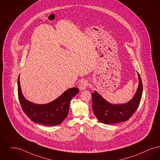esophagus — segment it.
I'll list each match as a JSON object with an SVG mask.
<instances>
[{
	"label": "esophagus",
	"mask_w": 160,
	"mask_h": 160,
	"mask_svg": "<svg viewBox=\"0 0 160 160\" xmlns=\"http://www.w3.org/2000/svg\"><path fill=\"white\" fill-rule=\"evenodd\" d=\"M87 86H88V82L86 80L83 79V80H80V82H79L78 88L80 91H83L86 89Z\"/></svg>",
	"instance_id": "34e87169"
}]
</instances>
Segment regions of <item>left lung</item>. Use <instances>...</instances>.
Instances as JSON below:
<instances>
[{
  "mask_svg": "<svg viewBox=\"0 0 160 160\" xmlns=\"http://www.w3.org/2000/svg\"><path fill=\"white\" fill-rule=\"evenodd\" d=\"M138 73L139 84L137 92L129 102L121 104H111L104 100L97 91L92 93V108L94 114L101 122L106 124L122 122L128 120L135 112L141 101L142 83Z\"/></svg>",
  "mask_w": 160,
  "mask_h": 160,
  "instance_id": "8db88e82",
  "label": "left lung"
}]
</instances>
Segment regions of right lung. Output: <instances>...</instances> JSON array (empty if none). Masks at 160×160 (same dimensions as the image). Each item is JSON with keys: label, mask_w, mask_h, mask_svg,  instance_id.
I'll list each match as a JSON object with an SVG mask.
<instances>
[{"label": "right lung", "mask_w": 160, "mask_h": 160, "mask_svg": "<svg viewBox=\"0 0 160 160\" xmlns=\"http://www.w3.org/2000/svg\"><path fill=\"white\" fill-rule=\"evenodd\" d=\"M19 76L18 80L19 102L23 112L29 119L33 122L45 126H56L63 122L68 116L70 102L79 92L78 89H68L55 100L49 103H34L27 100L23 95Z\"/></svg>", "instance_id": "obj_1"}]
</instances>
